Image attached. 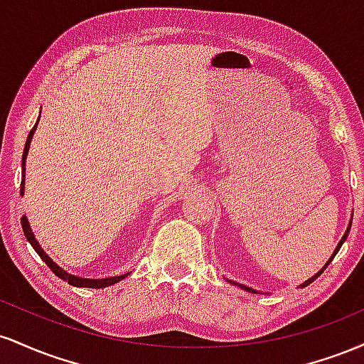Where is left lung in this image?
<instances>
[{
  "label": "left lung",
  "instance_id": "left-lung-1",
  "mask_svg": "<svg viewBox=\"0 0 364 364\" xmlns=\"http://www.w3.org/2000/svg\"><path fill=\"white\" fill-rule=\"evenodd\" d=\"M349 229H350V224L348 225V231H346V235H344V236H342V240L339 241V245H337V248H336V250H333L332 257H330V258H328V262H327V263H325V265H323V269H321L318 274H315V275H313V277H310V279H308V281H304V282L301 284V287H306V286H308V284H311L313 281H315V279H316V277H318V275H320L321 272H323V270H325V269H327V267H328V263L333 260V257H336V255H337V252H339V250H341V246H342V243H344V241H346V240H348V235H349ZM229 282H231V284H235V286H237V287H241V289H245V291L252 292V294H262V292H260V291L253 289V287H246V286H243V284H237V282H235V281H229Z\"/></svg>",
  "mask_w": 364,
  "mask_h": 364
}]
</instances>
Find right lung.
Returning <instances> with one entry per match:
<instances>
[{"mask_svg": "<svg viewBox=\"0 0 364 364\" xmlns=\"http://www.w3.org/2000/svg\"><path fill=\"white\" fill-rule=\"evenodd\" d=\"M37 123H39V121H37ZM37 123H36V127L31 129V133H28V136H27V141H25L23 156H22V176H23V179H22V185H20V195H22V196H23V188H25V159H27L28 147H31L32 136H34V132L37 129ZM22 229H23L25 237H27V241L32 245V248L36 250L37 255H39V257L46 262V265H48L49 269H51L53 272L58 275V277L63 279V281L68 282L70 286H75V287H95V289H101V287L112 286V284L123 281V279L128 275V274H123V275H118V277H106V279H82V277H77V275L68 274V272H66V270H63L56 262H53L51 258L48 257V253H46L43 248H41V245L37 243L34 232H32V229H31V224H28L27 217H25V215L22 217Z\"/></svg>", "mask_w": 364, "mask_h": 364, "instance_id": "1", "label": "right lung"}]
</instances>
